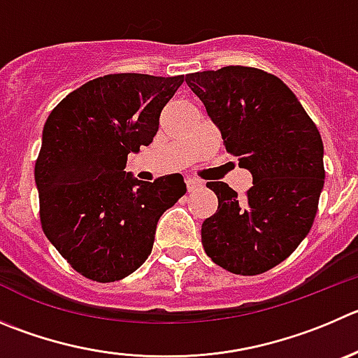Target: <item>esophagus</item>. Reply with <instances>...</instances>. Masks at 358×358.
<instances>
[{"instance_id":"obj_1","label":"esophagus","mask_w":358,"mask_h":358,"mask_svg":"<svg viewBox=\"0 0 358 358\" xmlns=\"http://www.w3.org/2000/svg\"><path fill=\"white\" fill-rule=\"evenodd\" d=\"M200 186H202V182H200L199 179H193V177H188V179H186V188H188L189 192L200 188Z\"/></svg>"}]
</instances>
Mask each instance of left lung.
I'll list each match as a JSON object with an SVG mask.
<instances>
[{
    "label": "left lung",
    "instance_id": "obj_1",
    "mask_svg": "<svg viewBox=\"0 0 358 358\" xmlns=\"http://www.w3.org/2000/svg\"><path fill=\"white\" fill-rule=\"evenodd\" d=\"M186 84L227 152L253 176L244 199L227 182H207L217 210L202 223L203 250L234 274H262L290 257L311 230L325 179L320 131L290 87L258 68L196 71Z\"/></svg>",
    "mask_w": 358,
    "mask_h": 358
}]
</instances>
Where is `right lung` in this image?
Here are the masks:
<instances>
[{"instance_id": "1", "label": "right lung", "mask_w": 358, "mask_h": 358, "mask_svg": "<svg viewBox=\"0 0 358 358\" xmlns=\"http://www.w3.org/2000/svg\"><path fill=\"white\" fill-rule=\"evenodd\" d=\"M185 75L114 73L71 91L47 117L35 165L43 234L68 264L98 283L137 271L162 214L186 193L181 173L138 181L130 152L149 145Z\"/></svg>"}]
</instances>
